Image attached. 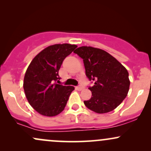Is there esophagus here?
I'll return each mask as SVG.
<instances>
[{
	"mask_svg": "<svg viewBox=\"0 0 151 151\" xmlns=\"http://www.w3.org/2000/svg\"><path fill=\"white\" fill-rule=\"evenodd\" d=\"M75 89L78 90V91H81V90H82L83 89H84V87H83V86H76Z\"/></svg>",
	"mask_w": 151,
	"mask_h": 151,
	"instance_id": "obj_1",
	"label": "esophagus"
}]
</instances>
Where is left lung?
Instances as JSON below:
<instances>
[{
  "label": "left lung",
  "instance_id": "obj_1",
  "mask_svg": "<svg viewBox=\"0 0 151 151\" xmlns=\"http://www.w3.org/2000/svg\"><path fill=\"white\" fill-rule=\"evenodd\" d=\"M74 52L83 59L86 77L94 82L93 86H89L91 97L84 101V104L98 114L113 111L129 92L127 70L110 54L99 48L82 46Z\"/></svg>",
  "mask_w": 151,
  "mask_h": 151
}]
</instances>
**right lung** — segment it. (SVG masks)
Instances as JSON below:
<instances>
[{
  "instance_id": "add662e5",
  "label": "right lung",
  "mask_w": 151,
  "mask_h": 151,
  "mask_svg": "<svg viewBox=\"0 0 151 151\" xmlns=\"http://www.w3.org/2000/svg\"><path fill=\"white\" fill-rule=\"evenodd\" d=\"M77 47L70 44L47 47L35 57L27 67L24 91L29 104L39 114L55 116L65 109L74 87L55 82L60 79L58 73L64 60Z\"/></svg>"
}]
</instances>
